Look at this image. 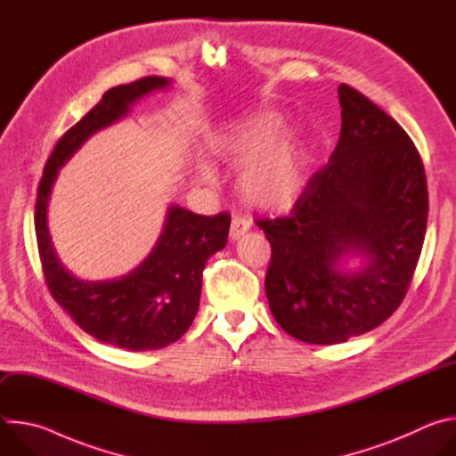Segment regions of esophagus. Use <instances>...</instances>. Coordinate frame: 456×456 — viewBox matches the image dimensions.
Masks as SVG:
<instances>
[{
  "mask_svg": "<svg viewBox=\"0 0 456 456\" xmlns=\"http://www.w3.org/2000/svg\"><path fill=\"white\" fill-rule=\"evenodd\" d=\"M248 229H250V220H248L247 216L234 215V216H232V222H231V229H229V238H231V240H238V238L243 236Z\"/></svg>",
  "mask_w": 456,
  "mask_h": 456,
  "instance_id": "34e87169",
  "label": "esophagus"
}]
</instances>
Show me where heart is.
Returning <instances> with one entry per match:
<instances>
[{
  "instance_id": "heart-1",
  "label": "heart",
  "mask_w": 456,
  "mask_h": 456,
  "mask_svg": "<svg viewBox=\"0 0 456 456\" xmlns=\"http://www.w3.org/2000/svg\"><path fill=\"white\" fill-rule=\"evenodd\" d=\"M276 122L269 115L252 117L220 141V155L231 164H245L240 189L247 202L262 209L290 208L306 187L308 157L292 142L276 139ZM202 176L211 180V166L202 167Z\"/></svg>"
}]
</instances>
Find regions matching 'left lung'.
<instances>
[{
	"instance_id": "1",
	"label": "left lung",
	"mask_w": 456,
	"mask_h": 456,
	"mask_svg": "<svg viewBox=\"0 0 456 456\" xmlns=\"http://www.w3.org/2000/svg\"><path fill=\"white\" fill-rule=\"evenodd\" d=\"M341 135L289 216L256 220L273 247L265 290L292 338L338 345L373 330L403 303L424 243L428 183L410 135L341 85ZM361 253L359 273L337 264Z\"/></svg>"
}]
</instances>
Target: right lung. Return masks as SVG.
<instances>
[{
	"label": "right lung",
	"mask_w": 456,
	"mask_h": 456,
	"mask_svg": "<svg viewBox=\"0 0 456 456\" xmlns=\"http://www.w3.org/2000/svg\"><path fill=\"white\" fill-rule=\"evenodd\" d=\"M169 83L150 76L108 90L57 141L37 187L36 238L52 297L86 334L134 352L164 348L189 330L199 312L202 273L208 259L227 243L231 215L202 216L171 206L157 245L135 271L113 281H85L59 262L46 225V208L59 167L85 141L122 118L137 99Z\"/></svg>",
	"instance_id": "add662e5"
}]
</instances>
